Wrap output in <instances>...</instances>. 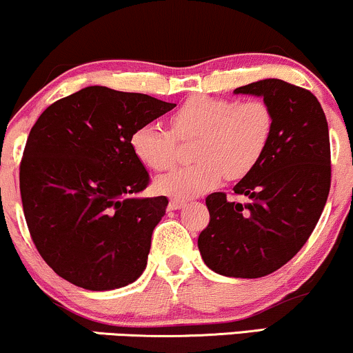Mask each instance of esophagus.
Listing matches in <instances>:
<instances>
[{
	"label": "esophagus",
	"mask_w": 353,
	"mask_h": 353,
	"mask_svg": "<svg viewBox=\"0 0 353 353\" xmlns=\"http://www.w3.org/2000/svg\"><path fill=\"white\" fill-rule=\"evenodd\" d=\"M184 204H185V201H182V199H171L169 201V209L177 210V209H181Z\"/></svg>",
	"instance_id": "obj_1"
}]
</instances>
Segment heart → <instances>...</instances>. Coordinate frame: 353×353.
<instances>
[{"label": "heart", "instance_id": "heart-1", "mask_svg": "<svg viewBox=\"0 0 353 353\" xmlns=\"http://www.w3.org/2000/svg\"><path fill=\"white\" fill-rule=\"evenodd\" d=\"M272 108L262 99L239 103L229 98L192 96L171 116V130L156 124L137 128L131 148L141 164L156 172L179 159V144L192 143L196 163L156 179V189L171 197H192L216 188L222 177L241 181L264 159L274 136Z\"/></svg>", "mask_w": 353, "mask_h": 353}]
</instances>
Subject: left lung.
Listing matches in <instances>:
<instances>
[{
  "mask_svg": "<svg viewBox=\"0 0 353 353\" xmlns=\"http://www.w3.org/2000/svg\"><path fill=\"white\" fill-rule=\"evenodd\" d=\"M236 94L261 96L272 108L274 136L264 159L224 192L205 197L210 221L197 239L205 265L225 277L257 279L281 269L317 225L330 190L329 125L307 89L262 79Z\"/></svg>",
  "mask_w": 353,
  "mask_h": 353,
  "instance_id": "obj_1",
  "label": "left lung"
}]
</instances>
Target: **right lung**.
<instances>
[{
	"instance_id": "right-lung-1",
	"label": "right lung",
	"mask_w": 353,
	"mask_h": 353,
	"mask_svg": "<svg viewBox=\"0 0 353 353\" xmlns=\"http://www.w3.org/2000/svg\"><path fill=\"white\" fill-rule=\"evenodd\" d=\"M176 104L89 86L56 101L31 128L19 165L36 249L64 281L112 290L144 272L168 197H136L149 174L131 136Z\"/></svg>"
}]
</instances>
